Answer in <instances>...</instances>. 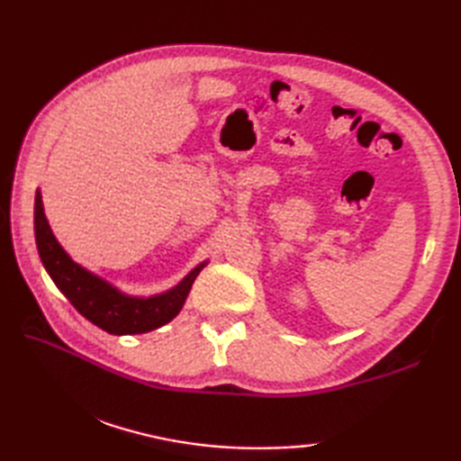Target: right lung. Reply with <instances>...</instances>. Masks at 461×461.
I'll return each mask as SVG.
<instances>
[{"mask_svg": "<svg viewBox=\"0 0 461 461\" xmlns=\"http://www.w3.org/2000/svg\"><path fill=\"white\" fill-rule=\"evenodd\" d=\"M35 241L39 258L55 285L86 321L111 335H140L172 321L180 312L194 279L203 267H195L180 285L162 295L150 299L126 297L67 256L49 228L39 192L35 194Z\"/></svg>", "mask_w": 461, "mask_h": 461, "instance_id": "add662e5", "label": "right lung"}]
</instances>
